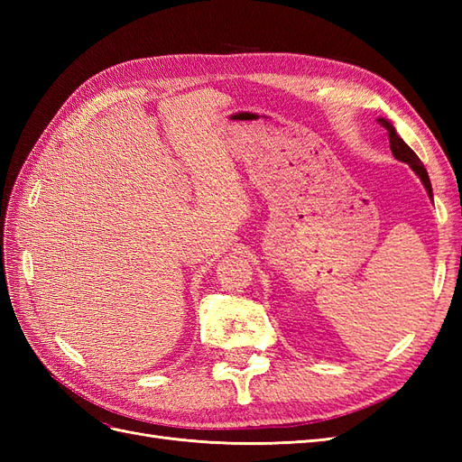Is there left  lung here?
I'll list each match as a JSON object with an SVG mask.
<instances>
[{
	"mask_svg": "<svg viewBox=\"0 0 462 462\" xmlns=\"http://www.w3.org/2000/svg\"><path fill=\"white\" fill-rule=\"evenodd\" d=\"M377 123H380L383 129H387L389 148H391V152H393V156H395L399 162H404V163H409V165L412 167L414 173L422 179V183H424L428 194L431 197V183H430V177H428V173H426V167H424V163L420 162V158H418L416 153L412 152V148H411L407 143H404L402 138L395 133L393 125H391L387 119H377Z\"/></svg>",
	"mask_w": 462,
	"mask_h": 462,
	"instance_id": "obj_1",
	"label": "left lung"
}]
</instances>
